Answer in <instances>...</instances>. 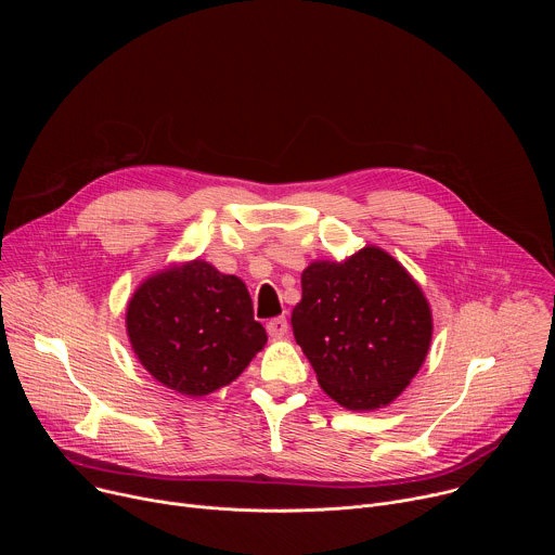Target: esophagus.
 Masks as SVG:
<instances>
[{
	"instance_id": "esophagus-1",
	"label": "esophagus",
	"mask_w": 555,
	"mask_h": 555,
	"mask_svg": "<svg viewBox=\"0 0 555 555\" xmlns=\"http://www.w3.org/2000/svg\"><path fill=\"white\" fill-rule=\"evenodd\" d=\"M287 319L285 315H279V319H272L268 325H266V330H268V334L272 336V338H283L285 334H287Z\"/></svg>"
}]
</instances>
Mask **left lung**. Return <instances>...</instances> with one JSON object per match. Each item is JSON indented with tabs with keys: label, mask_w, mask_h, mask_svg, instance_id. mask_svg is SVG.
Here are the masks:
<instances>
[{
	"label": "left lung",
	"mask_w": 555,
	"mask_h": 555,
	"mask_svg": "<svg viewBox=\"0 0 555 555\" xmlns=\"http://www.w3.org/2000/svg\"><path fill=\"white\" fill-rule=\"evenodd\" d=\"M300 283L292 330L323 390L349 411L390 404L430 347L433 315L420 285L373 246L345 263H311Z\"/></svg>",
	"instance_id": "left-lung-1"
}]
</instances>
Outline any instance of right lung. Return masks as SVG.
<instances>
[{
	"label": "right lung",
	"mask_w": 555,
	"mask_h": 555,
	"mask_svg": "<svg viewBox=\"0 0 555 555\" xmlns=\"http://www.w3.org/2000/svg\"><path fill=\"white\" fill-rule=\"evenodd\" d=\"M127 334L142 366L191 398L240 377L268 340L244 281L206 261L144 281L127 307Z\"/></svg>",
	"instance_id": "right-lung-1"
}]
</instances>
